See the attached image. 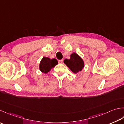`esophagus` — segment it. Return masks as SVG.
I'll list each match as a JSON object with an SVG mask.
<instances>
[{"label": "esophagus", "mask_w": 124, "mask_h": 124, "mask_svg": "<svg viewBox=\"0 0 124 124\" xmlns=\"http://www.w3.org/2000/svg\"><path fill=\"white\" fill-rule=\"evenodd\" d=\"M59 63H62L63 62V60H59Z\"/></svg>", "instance_id": "obj_1"}]
</instances>
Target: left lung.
<instances>
[{
	"label": "left lung",
	"mask_w": 124,
	"mask_h": 124,
	"mask_svg": "<svg viewBox=\"0 0 124 124\" xmlns=\"http://www.w3.org/2000/svg\"><path fill=\"white\" fill-rule=\"evenodd\" d=\"M64 63L75 74L81 71L84 67L83 60L76 53H72L70 59H65Z\"/></svg>",
	"instance_id": "1"
}]
</instances>
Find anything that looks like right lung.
Listing matches in <instances>:
<instances>
[{"mask_svg":"<svg viewBox=\"0 0 124 124\" xmlns=\"http://www.w3.org/2000/svg\"><path fill=\"white\" fill-rule=\"evenodd\" d=\"M57 63L58 62L56 59H50L48 57H43L40 63V70L41 72L46 74L49 72L51 69L57 65Z\"/></svg>","mask_w":124,"mask_h":124,"instance_id":"obj_1","label":"right lung"}]
</instances>
